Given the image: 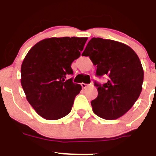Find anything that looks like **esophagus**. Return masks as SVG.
I'll use <instances>...</instances> for the list:
<instances>
[{
  "label": "esophagus",
  "mask_w": 156,
  "mask_h": 156,
  "mask_svg": "<svg viewBox=\"0 0 156 156\" xmlns=\"http://www.w3.org/2000/svg\"><path fill=\"white\" fill-rule=\"evenodd\" d=\"M81 85L83 88H87V87H88V85H87V84H85V83H81Z\"/></svg>",
  "instance_id": "34e87169"
}]
</instances>
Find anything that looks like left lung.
Listing matches in <instances>:
<instances>
[{
    "mask_svg": "<svg viewBox=\"0 0 156 156\" xmlns=\"http://www.w3.org/2000/svg\"><path fill=\"white\" fill-rule=\"evenodd\" d=\"M81 55L96 65V75L109 77L103 85L95 82L98 96L91 102L94 113L105 120L125 114L142 90L144 71L135 52L120 42L92 38Z\"/></svg>",
    "mask_w": 156,
    "mask_h": 156,
    "instance_id": "8db88e82",
    "label": "left lung"
}]
</instances>
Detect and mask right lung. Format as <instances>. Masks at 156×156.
<instances>
[{
	"instance_id": "1",
	"label": "right lung",
	"mask_w": 156,
	"mask_h": 156,
	"mask_svg": "<svg viewBox=\"0 0 156 156\" xmlns=\"http://www.w3.org/2000/svg\"><path fill=\"white\" fill-rule=\"evenodd\" d=\"M88 38L52 37L38 42L29 50L21 68V84L26 99L46 120L61 119L71 112L81 90L73 83L71 65L81 55Z\"/></svg>"
}]
</instances>
